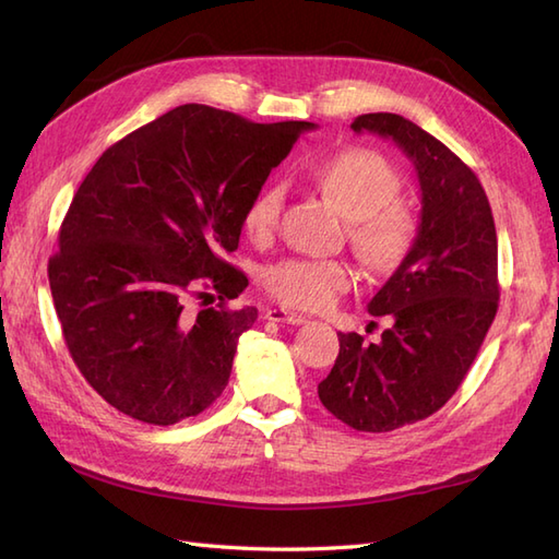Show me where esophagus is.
Instances as JSON below:
<instances>
[{
    "label": "esophagus",
    "instance_id": "esophagus-1",
    "mask_svg": "<svg viewBox=\"0 0 559 559\" xmlns=\"http://www.w3.org/2000/svg\"><path fill=\"white\" fill-rule=\"evenodd\" d=\"M265 320L282 322V324H304L306 322L304 316H298V312H292V310H284V308H270L265 312Z\"/></svg>",
    "mask_w": 559,
    "mask_h": 559
}]
</instances>
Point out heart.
Segmentation results:
<instances>
[{
	"label": "heart",
	"mask_w": 559,
	"mask_h": 559,
	"mask_svg": "<svg viewBox=\"0 0 559 559\" xmlns=\"http://www.w3.org/2000/svg\"><path fill=\"white\" fill-rule=\"evenodd\" d=\"M322 192L348 221V241L360 263L372 272L399 267L415 239L411 211L396 201L401 180L389 163L360 146H350L322 160L316 170ZM284 206V187L270 182L258 189L243 211V229L253 239H265L277 227ZM350 267L322 258H287L270 265L263 275L275 301L320 310L350 287Z\"/></svg>",
	"instance_id": "obj_1"
}]
</instances>
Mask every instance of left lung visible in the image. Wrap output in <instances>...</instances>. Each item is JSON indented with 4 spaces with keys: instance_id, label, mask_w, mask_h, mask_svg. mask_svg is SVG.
Here are the masks:
<instances>
[{
    "instance_id": "obj_1",
    "label": "left lung",
    "mask_w": 559,
    "mask_h": 559,
    "mask_svg": "<svg viewBox=\"0 0 559 559\" xmlns=\"http://www.w3.org/2000/svg\"><path fill=\"white\" fill-rule=\"evenodd\" d=\"M350 128L396 142L421 194L413 247L367 304L393 324L377 344L338 332L318 384L336 419L379 433L433 415L462 384L498 310V237L481 182L437 138L396 114H365Z\"/></svg>"
}]
</instances>
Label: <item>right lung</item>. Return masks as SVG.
I'll use <instances>...</instances> for the list:
<instances>
[{
    "label": "right lung",
    "mask_w": 559,
    "mask_h": 559,
    "mask_svg": "<svg viewBox=\"0 0 559 559\" xmlns=\"http://www.w3.org/2000/svg\"><path fill=\"white\" fill-rule=\"evenodd\" d=\"M312 128L185 104L94 163L63 217L49 287L71 358L108 405L168 427L225 391L258 318L227 308L249 280L225 253L270 170ZM192 295L199 313L186 310Z\"/></svg>",
    "instance_id": "1"
}]
</instances>
